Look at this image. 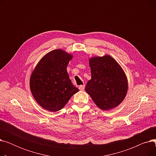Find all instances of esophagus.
Here are the masks:
<instances>
[{
  "instance_id": "1",
  "label": "esophagus",
  "mask_w": 156,
  "mask_h": 156,
  "mask_svg": "<svg viewBox=\"0 0 156 156\" xmlns=\"http://www.w3.org/2000/svg\"><path fill=\"white\" fill-rule=\"evenodd\" d=\"M85 85H80L79 86V90H84V89H85Z\"/></svg>"
}]
</instances>
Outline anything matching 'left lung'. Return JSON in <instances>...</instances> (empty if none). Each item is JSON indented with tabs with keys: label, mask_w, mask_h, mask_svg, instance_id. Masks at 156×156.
I'll return each instance as SVG.
<instances>
[{
	"label": "left lung",
	"mask_w": 156,
	"mask_h": 156,
	"mask_svg": "<svg viewBox=\"0 0 156 156\" xmlns=\"http://www.w3.org/2000/svg\"><path fill=\"white\" fill-rule=\"evenodd\" d=\"M92 78L85 87L86 92L100 109L107 111L124 100L128 81L119 64L109 55L95 57L89 60Z\"/></svg>",
	"instance_id": "8db88e82"
}]
</instances>
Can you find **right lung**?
Segmentation results:
<instances>
[{
    "label": "right lung",
    "instance_id": "add662e5",
    "mask_svg": "<svg viewBox=\"0 0 156 156\" xmlns=\"http://www.w3.org/2000/svg\"><path fill=\"white\" fill-rule=\"evenodd\" d=\"M72 55L57 49L40 61L30 77L31 92L36 101L49 111L61 110L79 90L69 79L66 68Z\"/></svg>",
    "mask_w": 156,
    "mask_h": 156
}]
</instances>
